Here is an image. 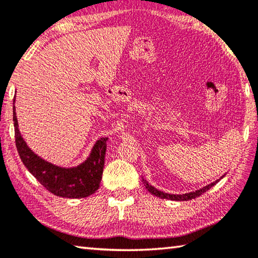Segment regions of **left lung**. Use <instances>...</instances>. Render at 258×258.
Instances as JSON below:
<instances>
[{"label":"left lung","instance_id":"left-lung-1","mask_svg":"<svg viewBox=\"0 0 258 258\" xmlns=\"http://www.w3.org/2000/svg\"><path fill=\"white\" fill-rule=\"evenodd\" d=\"M223 177V176H222ZM221 177V178H222ZM220 181V180H217V181H215V182H213V183H211V184H208V185H206V186H204V187H202V189H199V190H197V191H195V192H190V194H184V195H169V194H165V192H163V191H159V190H157L156 187H154L152 185H150L149 183H148L145 178L142 177V182H143V184H145V186H146V189L150 192V194H152V195H155V196H157V197H159V198H163V199H171V200H176V202H186V200H191V199H195V198H197V197H199V196H202L203 194H205V192H206L207 190H209L211 189V187L213 186V185H215L216 183Z\"/></svg>","mask_w":258,"mask_h":258}]
</instances>
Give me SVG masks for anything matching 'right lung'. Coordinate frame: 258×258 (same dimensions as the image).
Instances as JSON below:
<instances>
[{
  "label": "right lung",
  "mask_w": 258,
  "mask_h": 258,
  "mask_svg": "<svg viewBox=\"0 0 258 258\" xmlns=\"http://www.w3.org/2000/svg\"><path fill=\"white\" fill-rule=\"evenodd\" d=\"M14 124L16 147L21 161L47 191L62 198H85L99 189L108 138H101L95 143L91 156L84 164L76 168L66 169L47 163L29 149L19 133L15 107Z\"/></svg>",
  "instance_id": "1"
}]
</instances>
